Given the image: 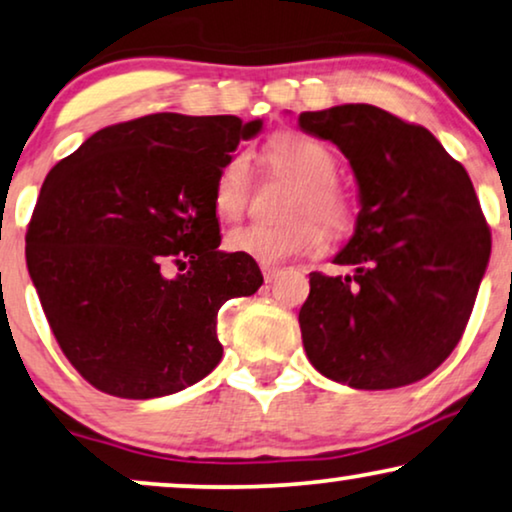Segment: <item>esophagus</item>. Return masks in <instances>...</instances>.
Segmentation results:
<instances>
[{"instance_id":"34e87169","label":"esophagus","mask_w":512,"mask_h":512,"mask_svg":"<svg viewBox=\"0 0 512 512\" xmlns=\"http://www.w3.org/2000/svg\"><path fill=\"white\" fill-rule=\"evenodd\" d=\"M277 275H280V268H275V265H263V280L265 282H275Z\"/></svg>"}]
</instances>
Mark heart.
Listing matches in <instances>:
<instances>
[{"instance_id": "1", "label": "heart", "mask_w": 512, "mask_h": 512, "mask_svg": "<svg viewBox=\"0 0 512 512\" xmlns=\"http://www.w3.org/2000/svg\"><path fill=\"white\" fill-rule=\"evenodd\" d=\"M268 159L277 171L301 181L291 214L298 216L289 223H249L232 230L225 237V247L232 254L254 258L263 265H280L289 258L317 254L324 247V224L329 232L341 235L353 221L348 197L334 183L338 176V159L327 143L308 134H282L268 145ZM251 190V162L247 152H232L218 169L214 181L216 214L232 221L240 218L247 207ZM313 213V217H308ZM320 217V226L316 218Z\"/></svg>"}]
</instances>
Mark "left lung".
<instances>
[{"label": "left lung", "instance_id": "left-lung-1", "mask_svg": "<svg viewBox=\"0 0 512 512\" xmlns=\"http://www.w3.org/2000/svg\"><path fill=\"white\" fill-rule=\"evenodd\" d=\"M305 134L348 157L360 188L355 235L310 272L303 348L331 381L388 390L421 381L461 341L491 254L468 171L426 126L367 103L301 112Z\"/></svg>", "mask_w": 512, "mask_h": 512}]
</instances>
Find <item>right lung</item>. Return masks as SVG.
Listing matches in <instances>:
<instances>
[{
  "label": "right lung",
  "mask_w": 512,
  "mask_h": 512,
  "mask_svg": "<svg viewBox=\"0 0 512 512\" xmlns=\"http://www.w3.org/2000/svg\"><path fill=\"white\" fill-rule=\"evenodd\" d=\"M261 126L157 112L96 131L44 178L28 270L63 355L101 393L164 397L221 362L218 310L263 275L218 249L214 181Z\"/></svg>",
  "instance_id": "add662e5"
}]
</instances>
